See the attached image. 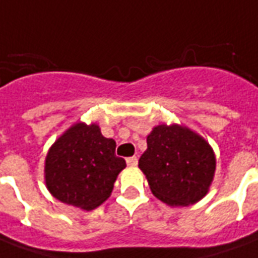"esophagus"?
<instances>
[{
  "label": "esophagus",
  "instance_id": "34e87169",
  "mask_svg": "<svg viewBox=\"0 0 258 258\" xmlns=\"http://www.w3.org/2000/svg\"><path fill=\"white\" fill-rule=\"evenodd\" d=\"M127 165L128 166H137L138 165V159L135 158V156H131V158H127Z\"/></svg>",
  "mask_w": 258,
  "mask_h": 258
}]
</instances>
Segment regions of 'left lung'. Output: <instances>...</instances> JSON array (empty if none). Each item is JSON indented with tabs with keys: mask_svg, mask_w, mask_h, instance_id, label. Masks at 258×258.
<instances>
[{
	"mask_svg": "<svg viewBox=\"0 0 258 258\" xmlns=\"http://www.w3.org/2000/svg\"><path fill=\"white\" fill-rule=\"evenodd\" d=\"M138 167L155 197L170 207H187L208 194L217 169L204 137L180 124H159L147 137Z\"/></svg>",
	"mask_w": 258,
	"mask_h": 258,
	"instance_id": "obj_1",
	"label": "left lung"
}]
</instances>
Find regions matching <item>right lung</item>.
Wrapping results in <instances>:
<instances>
[{"mask_svg":"<svg viewBox=\"0 0 258 258\" xmlns=\"http://www.w3.org/2000/svg\"><path fill=\"white\" fill-rule=\"evenodd\" d=\"M116 141L96 123L73 124L50 147L44 181L50 194L67 205L92 211L110 197L125 160L114 154Z\"/></svg>","mask_w":258,"mask_h":258,"instance_id":"add662e5","label":"right lung"}]
</instances>
